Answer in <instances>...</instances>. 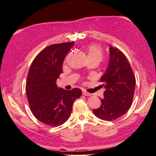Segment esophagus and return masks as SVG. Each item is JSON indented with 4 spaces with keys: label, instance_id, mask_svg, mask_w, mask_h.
I'll return each instance as SVG.
<instances>
[{
    "label": "esophagus",
    "instance_id": "esophagus-1",
    "mask_svg": "<svg viewBox=\"0 0 156 156\" xmlns=\"http://www.w3.org/2000/svg\"><path fill=\"white\" fill-rule=\"evenodd\" d=\"M83 95H85V96H90V95H91L90 93H87V92L85 91V90H83Z\"/></svg>",
    "mask_w": 156,
    "mask_h": 156
}]
</instances>
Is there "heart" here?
<instances>
[{
	"label": "heart",
	"instance_id": "b5f03b06",
	"mask_svg": "<svg viewBox=\"0 0 156 156\" xmlns=\"http://www.w3.org/2000/svg\"><path fill=\"white\" fill-rule=\"evenodd\" d=\"M87 56H88V58L90 57H98V58L101 59L102 57V51L100 47L95 45H92L89 47Z\"/></svg>",
	"mask_w": 156,
	"mask_h": 156
}]
</instances>
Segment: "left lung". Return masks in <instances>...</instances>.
Instances as JSON below:
<instances>
[{
	"label": "left lung",
	"mask_w": 156,
	"mask_h": 156,
	"mask_svg": "<svg viewBox=\"0 0 156 156\" xmlns=\"http://www.w3.org/2000/svg\"><path fill=\"white\" fill-rule=\"evenodd\" d=\"M109 61L100 81L105 87L104 98L98 109H93L96 117L112 121L122 117L131 107L134 95L136 79L126 57L117 48L109 47Z\"/></svg>",
	"instance_id": "obj_1"
}]
</instances>
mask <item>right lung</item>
<instances>
[{"label":"right lung","mask_w":156,"mask_h":156,"mask_svg":"<svg viewBox=\"0 0 156 156\" xmlns=\"http://www.w3.org/2000/svg\"><path fill=\"white\" fill-rule=\"evenodd\" d=\"M75 42L52 44L39 52L28 72L26 94L31 112L39 121L51 127L69 119L73 103L82 95V90H65L56 85L63 73L66 56Z\"/></svg>","instance_id":"right-lung-1"}]
</instances>
